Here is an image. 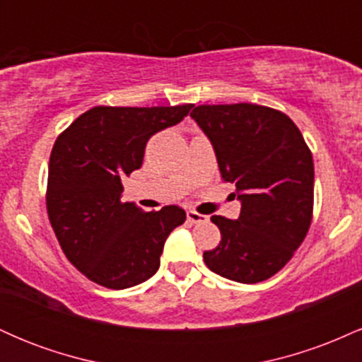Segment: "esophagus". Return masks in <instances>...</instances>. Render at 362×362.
Listing matches in <instances>:
<instances>
[{"label":"esophagus","instance_id":"obj_1","mask_svg":"<svg viewBox=\"0 0 362 362\" xmlns=\"http://www.w3.org/2000/svg\"><path fill=\"white\" fill-rule=\"evenodd\" d=\"M187 219H189L190 223H206L209 218L204 214H199L197 211H187Z\"/></svg>","mask_w":362,"mask_h":362}]
</instances>
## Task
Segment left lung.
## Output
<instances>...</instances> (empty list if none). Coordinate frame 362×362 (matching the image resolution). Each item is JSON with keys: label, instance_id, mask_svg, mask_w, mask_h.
<instances>
[{"label": "left lung", "instance_id": "1", "mask_svg": "<svg viewBox=\"0 0 362 362\" xmlns=\"http://www.w3.org/2000/svg\"><path fill=\"white\" fill-rule=\"evenodd\" d=\"M213 144L224 182L236 187L238 219L213 216L221 242L204 252L211 271L255 284L279 272L310 230L313 156L296 124L255 103L199 105L190 112Z\"/></svg>", "mask_w": 362, "mask_h": 362}]
</instances>
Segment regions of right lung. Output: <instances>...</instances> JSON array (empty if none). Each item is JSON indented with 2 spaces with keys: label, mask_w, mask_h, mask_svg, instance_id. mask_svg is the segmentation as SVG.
Instances as JSON below:
<instances>
[{
  "label": "right lung",
  "mask_w": 362,
  "mask_h": 362,
  "mask_svg": "<svg viewBox=\"0 0 362 362\" xmlns=\"http://www.w3.org/2000/svg\"><path fill=\"white\" fill-rule=\"evenodd\" d=\"M192 107H93L54 143L49 221L64 255L90 281L126 289L155 276L163 245L185 221V211L165 206L144 213L122 202V178L141 168L148 139Z\"/></svg>",
  "instance_id": "obj_1"
}]
</instances>
